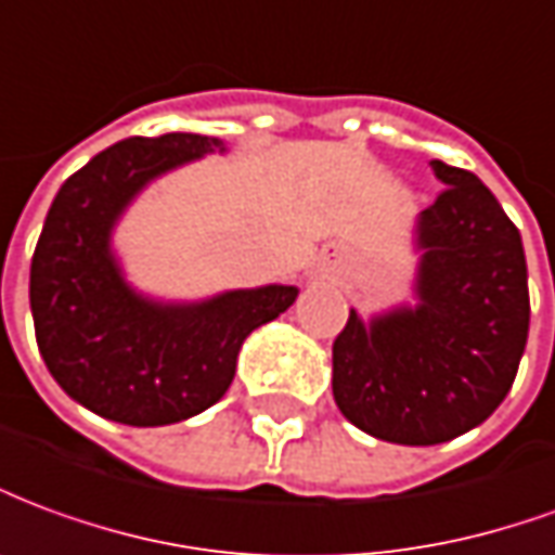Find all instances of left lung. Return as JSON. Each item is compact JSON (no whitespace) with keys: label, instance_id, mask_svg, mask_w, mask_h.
<instances>
[{"label":"left lung","instance_id":"8db88e82","mask_svg":"<svg viewBox=\"0 0 555 555\" xmlns=\"http://www.w3.org/2000/svg\"><path fill=\"white\" fill-rule=\"evenodd\" d=\"M446 191L418 211L412 301L349 310L332 347L337 410L395 446H439L485 424L514 385L529 337L517 227L475 172L434 160Z\"/></svg>","mask_w":555,"mask_h":555}]
</instances>
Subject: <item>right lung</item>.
<instances>
[{
  "instance_id": "add662e5",
  "label": "right lung",
  "mask_w": 555,
  "mask_h": 555,
  "mask_svg": "<svg viewBox=\"0 0 555 555\" xmlns=\"http://www.w3.org/2000/svg\"><path fill=\"white\" fill-rule=\"evenodd\" d=\"M227 155L199 133L131 137L59 188L29 271L35 337L59 388L109 422L164 427L218 403L250 332L293 308L298 286L158 298L128 281L116 227L133 199L184 164Z\"/></svg>"
}]
</instances>
